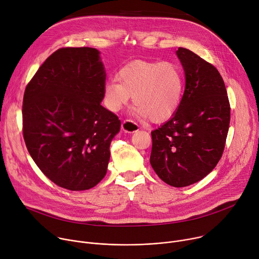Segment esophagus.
<instances>
[{
	"label": "esophagus",
	"instance_id": "34e87169",
	"mask_svg": "<svg viewBox=\"0 0 259 259\" xmlns=\"http://www.w3.org/2000/svg\"><path fill=\"white\" fill-rule=\"evenodd\" d=\"M122 130L123 131H125V132H127V133H134V132H136V131H138V129H139V127H138V125L136 124V123H134L133 121H131V120H126V121H124L123 123H122Z\"/></svg>",
	"mask_w": 259,
	"mask_h": 259
}]
</instances>
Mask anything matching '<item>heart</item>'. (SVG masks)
Returning a JSON list of instances; mask_svg holds the SVG:
<instances>
[{"mask_svg":"<svg viewBox=\"0 0 259 259\" xmlns=\"http://www.w3.org/2000/svg\"><path fill=\"white\" fill-rule=\"evenodd\" d=\"M184 84L183 72L178 65L138 60L125 65L117 73V78L105 83L104 103L110 111L117 112L132 96L137 115L162 123L177 112L182 102Z\"/></svg>","mask_w":259,"mask_h":259,"instance_id":"b5f03b06","label":"heart"}]
</instances>
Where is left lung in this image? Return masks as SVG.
Wrapping results in <instances>:
<instances>
[{"label":"left lung","instance_id":"8db88e82","mask_svg":"<svg viewBox=\"0 0 259 259\" xmlns=\"http://www.w3.org/2000/svg\"><path fill=\"white\" fill-rule=\"evenodd\" d=\"M186 77L182 102L171 119L151 132L150 162L174 187L202 180L222 157L230 122L226 88L218 70L191 51H177Z\"/></svg>","mask_w":259,"mask_h":259}]
</instances>
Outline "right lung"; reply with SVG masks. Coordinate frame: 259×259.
I'll return each mask as SVG.
<instances>
[{"label": "right lung", "mask_w": 259, "mask_h": 259, "mask_svg": "<svg viewBox=\"0 0 259 259\" xmlns=\"http://www.w3.org/2000/svg\"><path fill=\"white\" fill-rule=\"evenodd\" d=\"M99 52L63 48L27 84L22 134L40 170L59 187L82 191L106 175L121 121L101 105L106 74Z\"/></svg>", "instance_id": "1"}]
</instances>
